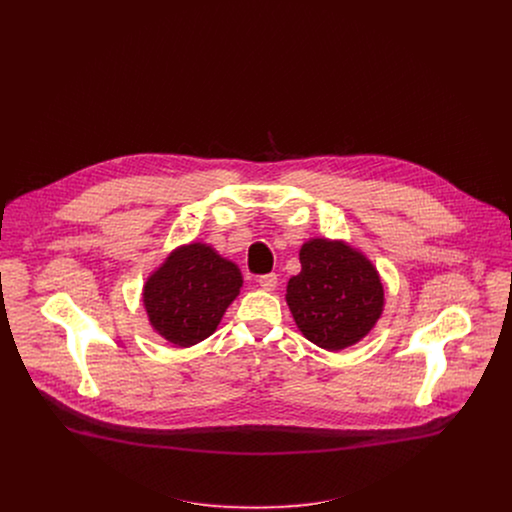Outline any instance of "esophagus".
<instances>
[{
    "instance_id": "esophagus-1",
    "label": "esophagus",
    "mask_w": 512,
    "mask_h": 512,
    "mask_svg": "<svg viewBox=\"0 0 512 512\" xmlns=\"http://www.w3.org/2000/svg\"><path fill=\"white\" fill-rule=\"evenodd\" d=\"M258 284H260L262 290L272 292V290H276V286H278V276H276V274H264V276L258 278Z\"/></svg>"
}]
</instances>
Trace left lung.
Listing matches in <instances>:
<instances>
[{
  "label": "left lung",
  "mask_w": 512,
  "mask_h": 512,
  "mask_svg": "<svg viewBox=\"0 0 512 512\" xmlns=\"http://www.w3.org/2000/svg\"><path fill=\"white\" fill-rule=\"evenodd\" d=\"M301 272L290 278L286 301L297 329L327 351L359 343L376 325L384 288L372 262L341 240L313 238L299 250Z\"/></svg>",
  "instance_id": "8db88e82"
}]
</instances>
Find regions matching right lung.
I'll return each mask as SVG.
<instances>
[{
    "instance_id": "obj_1",
    "label": "right lung",
    "mask_w": 512,
    "mask_h": 512,
    "mask_svg": "<svg viewBox=\"0 0 512 512\" xmlns=\"http://www.w3.org/2000/svg\"><path fill=\"white\" fill-rule=\"evenodd\" d=\"M242 288L238 266L201 242L175 248L147 278L149 325L165 341L191 347L211 337Z\"/></svg>"
}]
</instances>
